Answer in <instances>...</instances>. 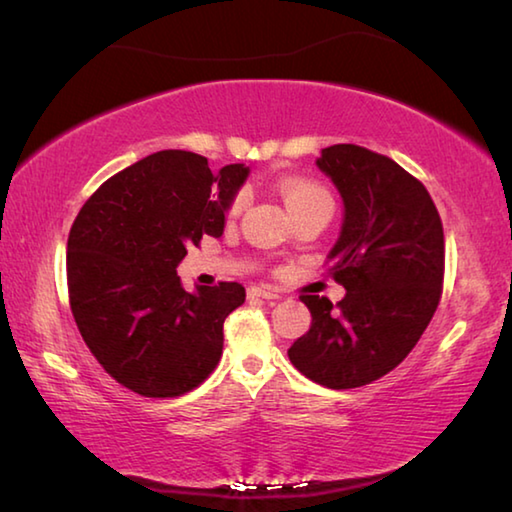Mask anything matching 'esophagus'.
<instances>
[{
    "label": "esophagus",
    "mask_w": 512,
    "mask_h": 512,
    "mask_svg": "<svg viewBox=\"0 0 512 512\" xmlns=\"http://www.w3.org/2000/svg\"><path fill=\"white\" fill-rule=\"evenodd\" d=\"M248 298H264V300H277L280 298V293L273 291V289H266V287H250L248 289Z\"/></svg>",
    "instance_id": "esophagus-1"
}]
</instances>
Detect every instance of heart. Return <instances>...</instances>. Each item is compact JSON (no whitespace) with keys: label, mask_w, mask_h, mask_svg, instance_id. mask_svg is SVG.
Masks as SVG:
<instances>
[{"label":"heart","mask_w":512,"mask_h":512,"mask_svg":"<svg viewBox=\"0 0 512 512\" xmlns=\"http://www.w3.org/2000/svg\"><path fill=\"white\" fill-rule=\"evenodd\" d=\"M280 194L284 198V203H287L289 212H298L302 207H311V205H323L332 210V198H329V194L323 187L309 183V180H300V178L282 180ZM244 205H246V196L239 194L230 205V216L241 214Z\"/></svg>","instance_id":"1"}]
</instances>
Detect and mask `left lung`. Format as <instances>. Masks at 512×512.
I'll return each instance as SVG.
<instances>
[{
    "mask_svg": "<svg viewBox=\"0 0 512 512\" xmlns=\"http://www.w3.org/2000/svg\"><path fill=\"white\" fill-rule=\"evenodd\" d=\"M316 164L343 198L327 262L345 298L334 307L300 296L311 327L289 359L316 384L343 391L384 377L420 341L443 293L445 237L429 192L395 160L334 144Z\"/></svg>",
    "mask_w": 512,
    "mask_h": 512,
    "instance_id": "1",
    "label": "left lung"
}]
</instances>
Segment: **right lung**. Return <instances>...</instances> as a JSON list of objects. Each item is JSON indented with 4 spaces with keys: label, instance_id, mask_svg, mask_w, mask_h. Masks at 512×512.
Wrapping results in <instances>:
<instances>
[{
    "label": "right lung",
    "instance_id": "1",
    "mask_svg": "<svg viewBox=\"0 0 512 512\" xmlns=\"http://www.w3.org/2000/svg\"><path fill=\"white\" fill-rule=\"evenodd\" d=\"M248 167L212 173L192 151H158L108 178L69 230V307L85 345L121 386L178 397L210 377L237 282L189 293L176 273L189 246L221 237Z\"/></svg>",
    "mask_w": 512,
    "mask_h": 512
}]
</instances>
